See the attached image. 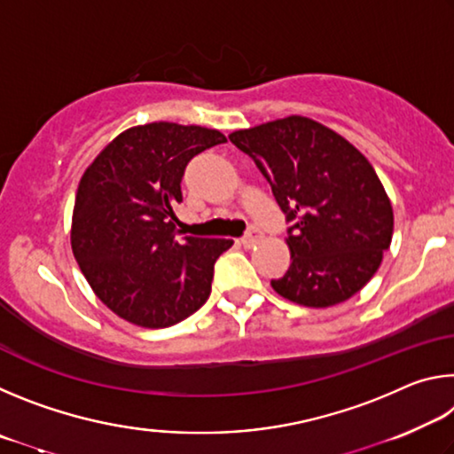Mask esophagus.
Segmentation results:
<instances>
[{"instance_id": "1", "label": "esophagus", "mask_w": 454, "mask_h": 454, "mask_svg": "<svg viewBox=\"0 0 454 454\" xmlns=\"http://www.w3.org/2000/svg\"><path fill=\"white\" fill-rule=\"evenodd\" d=\"M260 238H262V234H260L258 230H250V232L246 234L240 242H242L244 248H252V246H254L260 240Z\"/></svg>"}]
</instances>
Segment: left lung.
Here are the masks:
<instances>
[{
    "mask_svg": "<svg viewBox=\"0 0 454 454\" xmlns=\"http://www.w3.org/2000/svg\"><path fill=\"white\" fill-rule=\"evenodd\" d=\"M254 160L286 214L290 268L272 288L309 309L355 296L393 240V206L372 164L334 129L304 116L228 136Z\"/></svg>",
    "mask_w": 454,
    "mask_h": 454,
    "instance_id": "1",
    "label": "left lung"
}]
</instances>
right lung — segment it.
I'll list each match as a JSON object with an SVG mask.
<instances>
[{
  "instance_id": "1",
  "label": "right lung",
  "mask_w": 454,
  "mask_h": 454,
  "mask_svg": "<svg viewBox=\"0 0 454 454\" xmlns=\"http://www.w3.org/2000/svg\"><path fill=\"white\" fill-rule=\"evenodd\" d=\"M226 136L172 121L128 128L83 172L72 252L91 290L142 328L178 325L210 296L214 262L234 242L178 238L182 176L196 153Z\"/></svg>"
}]
</instances>
